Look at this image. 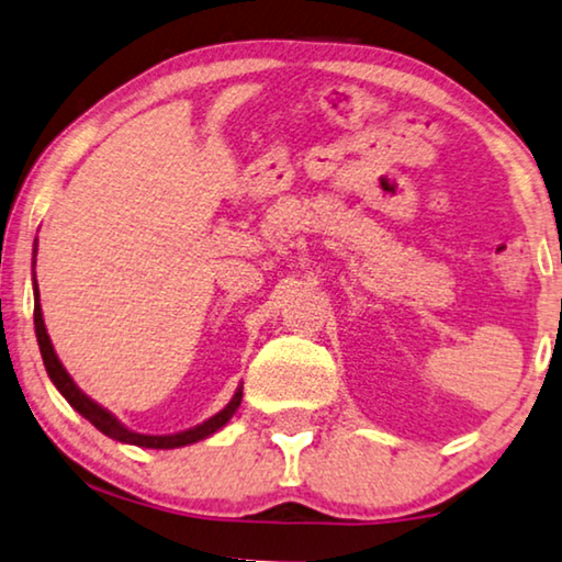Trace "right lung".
Here are the masks:
<instances>
[{
  "instance_id": "add662e5",
  "label": "right lung",
  "mask_w": 562,
  "mask_h": 562,
  "mask_svg": "<svg viewBox=\"0 0 562 562\" xmlns=\"http://www.w3.org/2000/svg\"><path fill=\"white\" fill-rule=\"evenodd\" d=\"M35 336H37V346H41V353H43V363H45V371L47 376H50V382L58 386V392L63 397L68 400V405L76 409V413H81L86 420H89L93 428L104 432V436L120 440V442H130V446H139V448H183V446H191V442H199L203 438L213 436V432L224 428V425L232 420L236 409L241 405V386L236 390V394L232 397V402L216 413L209 420L195 425V428H188L183 432H172V436H142V432H134L130 428H124V425L116 420V417L104 409L101 405H97L91 397H86V394L78 390L74 379L63 367L60 359L55 357V349L50 344V336H47L45 330V321H43V311H41V292H37V282H35Z\"/></svg>"
}]
</instances>
